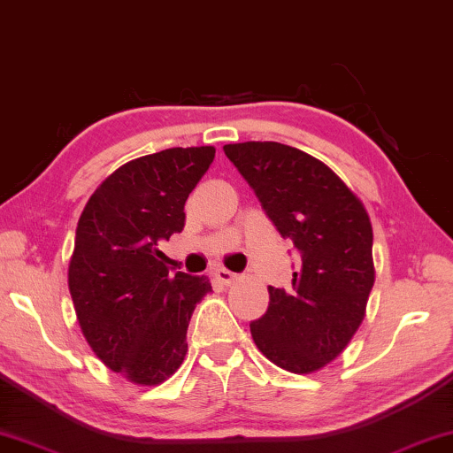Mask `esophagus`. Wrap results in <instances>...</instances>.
<instances>
[{"label":"esophagus","mask_w":453,"mask_h":453,"mask_svg":"<svg viewBox=\"0 0 453 453\" xmlns=\"http://www.w3.org/2000/svg\"><path fill=\"white\" fill-rule=\"evenodd\" d=\"M214 275H216V280L222 281V284H233V281L239 278L237 273H234V272H228V270H225V267H220V270H216V273H214Z\"/></svg>","instance_id":"esophagus-1"}]
</instances>
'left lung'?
Wrapping results in <instances>:
<instances>
[{
	"label": "left lung",
	"mask_w": 453,
	"mask_h": 453,
	"mask_svg": "<svg viewBox=\"0 0 453 453\" xmlns=\"http://www.w3.org/2000/svg\"><path fill=\"white\" fill-rule=\"evenodd\" d=\"M225 153L300 255L292 286L267 288L270 306L249 325L251 337L278 368L319 372L365 317L376 280L368 211L329 165L304 150L247 141L225 145Z\"/></svg>",
	"instance_id": "8db88e82"
}]
</instances>
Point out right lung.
Returning <instances> with one entry per match:
<instances>
[{"mask_svg":"<svg viewBox=\"0 0 453 453\" xmlns=\"http://www.w3.org/2000/svg\"><path fill=\"white\" fill-rule=\"evenodd\" d=\"M214 147H175L124 163L104 180L77 222L69 292L91 351L139 386L172 378L188 351L206 275H169L161 241L181 233L188 196Z\"/></svg>","mask_w":453,"mask_h":453,"instance_id":"add662e5","label":"right lung"}]
</instances>
